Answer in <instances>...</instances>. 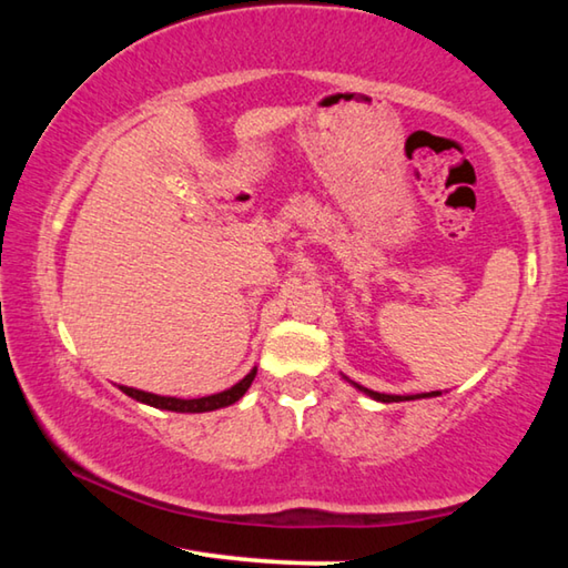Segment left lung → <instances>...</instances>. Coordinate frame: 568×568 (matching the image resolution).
Here are the masks:
<instances>
[{
	"label": "left lung",
	"mask_w": 568,
	"mask_h": 568,
	"mask_svg": "<svg viewBox=\"0 0 568 568\" xmlns=\"http://www.w3.org/2000/svg\"><path fill=\"white\" fill-rule=\"evenodd\" d=\"M343 381H348L355 390H361V393H365V396H368V398H373V400H381V403H398V400H418V398H436V396H440V390L416 393V396H393V393H378V390H368V388H363V386H358V383H355V381H351L348 376H343Z\"/></svg>",
	"instance_id": "1"
}]
</instances>
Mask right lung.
<instances>
[{"label": "right lung", "instance_id": "obj_1", "mask_svg": "<svg viewBox=\"0 0 568 568\" xmlns=\"http://www.w3.org/2000/svg\"><path fill=\"white\" fill-rule=\"evenodd\" d=\"M257 368L247 373L243 381H237L235 386H230L227 390L213 393V396H203V398H175V396H158V393H148L140 388H130V386H118L124 396H130L134 400L145 403V406L160 408V410H175V413H207V410H217V408H227L233 406L235 400L245 396V390L253 383Z\"/></svg>", "mask_w": 568, "mask_h": 568}]
</instances>
